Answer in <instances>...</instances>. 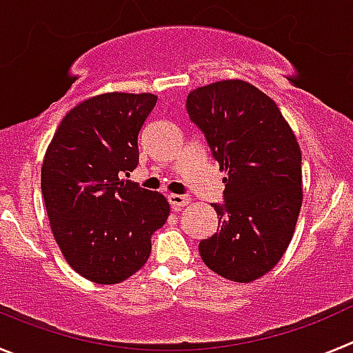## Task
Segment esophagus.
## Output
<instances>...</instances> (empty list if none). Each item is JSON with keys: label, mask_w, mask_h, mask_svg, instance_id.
Segmentation results:
<instances>
[{"label": "esophagus", "mask_w": 353, "mask_h": 353, "mask_svg": "<svg viewBox=\"0 0 353 353\" xmlns=\"http://www.w3.org/2000/svg\"><path fill=\"white\" fill-rule=\"evenodd\" d=\"M170 203L173 208H182L191 203V196L189 194H170Z\"/></svg>", "instance_id": "1"}]
</instances>
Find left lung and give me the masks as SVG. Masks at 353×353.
Returning a JSON list of instances; mask_svg holds the SVG:
<instances>
[{
	"label": "left lung",
	"mask_w": 353,
	"mask_h": 353,
	"mask_svg": "<svg viewBox=\"0 0 353 353\" xmlns=\"http://www.w3.org/2000/svg\"><path fill=\"white\" fill-rule=\"evenodd\" d=\"M187 114L226 171L217 233L199 242L208 269L251 283L274 269L302 205L299 143L270 97L245 81H219L187 95Z\"/></svg>",
	"instance_id": "1"
}]
</instances>
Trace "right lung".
Instances as JSON below:
<instances>
[{"label": "right lung", "instance_id": "obj_1", "mask_svg": "<svg viewBox=\"0 0 353 353\" xmlns=\"http://www.w3.org/2000/svg\"><path fill=\"white\" fill-rule=\"evenodd\" d=\"M157 104L152 93H104L70 109L42 164V196L52 235L72 269L99 285L138 272L150 236L170 203L136 182H121L139 162L138 134Z\"/></svg>", "mask_w": 353, "mask_h": 353}]
</instances>
